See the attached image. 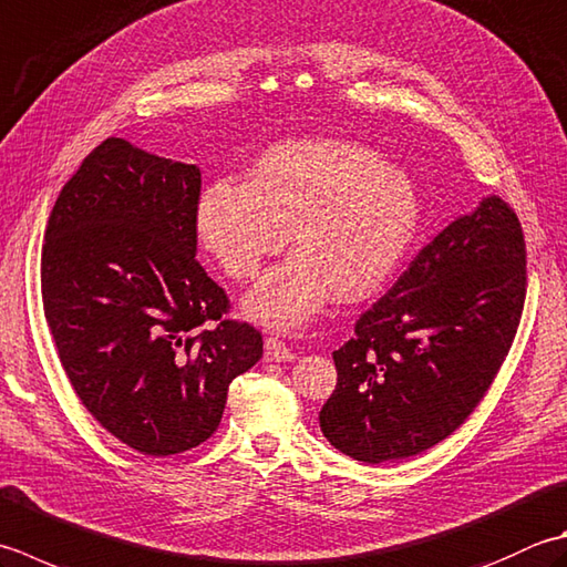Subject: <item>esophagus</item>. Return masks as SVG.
<instances>
[{
  "label": "esophagus",
  "mask_w": 567,
  "mask_h": 567,
  "mask_svg": "<svg viewBox=\"0 0 567 567\" xmlns=\"http://www.w3.org/2000/svg\"><path fill=\"white\" fill-rule=\"evenodd\" d=\"M295 353L290 347H285V343L280 339H265V361H292Z\"/></svg>",
  "instance_id": "1"
}]
</instances>
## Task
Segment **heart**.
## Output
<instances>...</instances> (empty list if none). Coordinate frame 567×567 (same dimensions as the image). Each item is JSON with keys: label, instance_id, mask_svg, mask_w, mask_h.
Returning <instances> with one entry per match:
<instances>
[{"label": "heart", "instance_id": "obj_1", "mask_svg": "<svg viewBox=\"0 0 567 567\" xmlns=\"http://www.w3.org/2000/svg\"><path fill=\"white\" fill-rule=\"evenodd\" d=\"M417 224L413 182L349 140L275 144L246 182L208 184L194 210L202 246L236 280L258 275L290 230L295 252L243 299L246 317L275 331L302 329L331 295L361 302L383 290Z\"/></svg>", "mask_w": 567, "mask_h": 567}]
</instances>
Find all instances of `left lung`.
Instances as JSON below:
<instances>
[{
    "mask_svg": "<svg viewBox=\"0 0 567 567\" xmlns=\"http://www.w3.org/2000/svg\"><path fill=\"white\" fill-rule=\"evenodd\" d=\"M526 299V243L498 196L417 252L331 357L319 427L339 452L381 464L452 435L489 391Z\"/></svg>",
    "mask_w": 567,
    "mask_h": 567,
    "instance_id": "8db88e82",
    "label": "left lung"
}]
</instances>
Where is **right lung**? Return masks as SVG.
I'll use <instances>...</instances> for the list:
<instances>
[{
	"label": "right lung",
	"mask_w": 567,
	"mask_h": 567,
	"mask_svg": "<svg viewBox=\"0 0 567 567\" xmlns=\"http://www.w3.org/2000/svg\"><path fill=\"white\" fill-rule=\"evenodd\" d=\"M198 194L196 164L110 137L63 186L41 255L43 315L73 391L150 457L214 435L230 381L262 357L260 331L224 319L228 297L196 262Z\"/></svg>",
	"instance_id": "right-lung-1"
}]
</instances>
